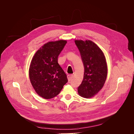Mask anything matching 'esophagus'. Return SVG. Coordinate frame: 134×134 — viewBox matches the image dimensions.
<instances>
[{"label":"esophagus","instance_id":"obj_1","mask_svg":"<svg viewBox=\"0 0 134 134\" xmlns=\"http://www.w3.org/2000/svg\"><path fill=\"white\" fill-rule=\"evenodd\" d=\"M72 77H73V75H68V80L69 81H70L71 79H72Z\"/></svg>","mask_w":134,"mask_h":134}]
</instances>
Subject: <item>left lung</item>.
<instances>
[{
  "label": "left lung",
  "instance_id": "obj_1",
  "mask_svg": "<svg viewBox=\"0 0 134 134\" xmlns=\"http://www.w3.org/2000/svg\"><path fill=\"white\" fill-rule=\"evenodd\" d=\"M84 67V77L78 88L79 96L90 98L102 89L107 76L106 59L102 50L91 40H75Z\"/></svg>",
  "mask_w": 134,
  "mask_h": 134
}]
</instances>
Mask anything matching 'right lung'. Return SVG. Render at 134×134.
<instances>
[{
    "instance_id": "obj_1",
    "label": "right lung",
    "mask_w": 134,
    "mask_h": 134,
    "mask_svg": "<svg viewBox=\"0 0 134 134\" xmlns=\"http://www.w3.org/2000/svg\"><path fill=\"white\" fill-rule=\"evenodd\" d=\"M67 43L61 40L44 43L36 51L29 68L31 83L37 94L48 99L58 95L68 82L67 76L58 64V56Z\"/></svg>"
}]
</instances>
